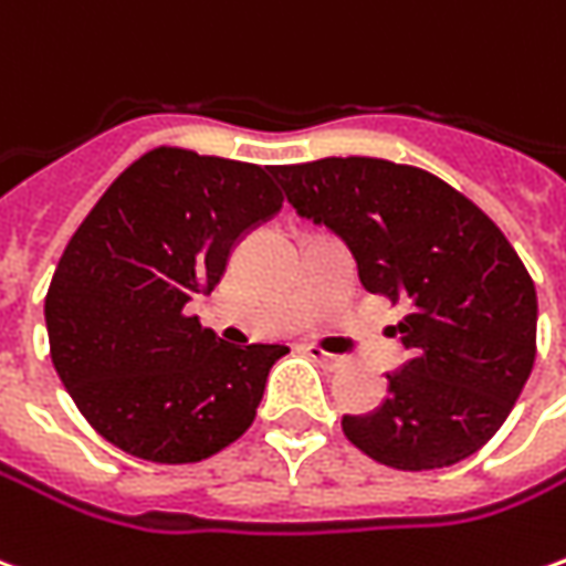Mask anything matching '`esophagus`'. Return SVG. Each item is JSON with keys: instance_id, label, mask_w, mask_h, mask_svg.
<instances>
[{"instance_id": "obj_1", "label": "esophagus", "mask_w": 566, "mask_h": 566, "mask_svg": "<svg viewBox=\"0 0 566 566\" xmlns=\"http://www.w3.org/2000/svg\"><path fill=\"white\" fill-rule=\"evenodd\" d=\"M306 355H310L312 361H318L322 367H331V370L343 365V358H339V355H334V352H324L322 346H312V343L306 346Z\"/></svg>"}]
</instances>
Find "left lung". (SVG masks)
I'll return each mask as SVG.
<instances>
[{
    "instance_id": "obj_1",
    "label": "left lung",
    "mask_w": 566,
    "mask_h": 566,
    "mask_svg": "<svg viewBox=\"0 0 566 566\" xmlns=\"http://www.w3.org/2000/svg\"><path fill=\"white\" fill-rule=\"evenodd\" d=\"M284 196L349 248L370 294L405 303L407 361L343 432L370 460L426 472L472 457L512 413L536 358V287L500 227L434 174L386 159L275 168Z\"/></svg>"
}]
</instances>
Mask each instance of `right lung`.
<instances>
[{"mask_svg": "<svg viewBox=\"0 0 566 566\" xmlns=\"http://www.w3.org/2000/svg\"><path fill=\"white\" fill-rule=\"evenodd\" d=\"M275 168L159 146L128 165L63 251L51 361L82 417L149 462H199L254 422L287 346H232L187 315L232 248L282 211Z\"/></svg>", "mask_w": 566, "mask_h": 566, "instance_id": "obj_1", "label": "right lung"}]
</instances>
